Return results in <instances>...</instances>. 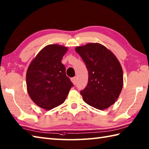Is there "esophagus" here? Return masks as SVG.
Segmentation results:
<instances>
[{"instance_id": "esophagus-1", "label": "esophagus", "mask_w": 149, "mask_h": 149, "mask_svg": "<svg viewBox=\"0 0 149 149\" xmlns=\"http://www.w3.org/2000/svg\"><path fill=\"white\" fill-rule=\"evenodd\" d=\"M70 80L72 81V83L74 84H76L77 83V77H72L70 79Z\"/></svg>"}]
</instances>
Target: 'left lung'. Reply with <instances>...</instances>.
Segmentation results:
<instances>
[{
  "label": "left lung",
  "instance_id": "left-lung-1",
  "mask_svg": "<svg viewBox=\"0 0 149 149\" xmlns=\"http://www.w3.org/2000/svg\"><path fill=\"white\" fill-rule=\"evenodd\" d=\"M76 51L88 70V82L81 91L84 101L103 110L116 102L122 90L123 70L115 54L99 43L77 47Z\"/></svg>",
  "mask_w": 149,
  "mask_h": 149
}]
</instances>
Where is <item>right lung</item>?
<instances>
[{
  "mask_svg": "<svg viewBox=\"0 0 149 149\" xmlns=\"http://www.w3.org/2000/svg\"><path fill=\"white\" fill-rule=\"evenodd\" d=\"M68 47L58 44L44 47L31 61L26 73L27 92L38 106L52 109L65 102L73 84L61 63Z\"/></svg>",
  "mask_w": 149,
  "mask_h": 149,
  "instance_id": "add662e5",
  "label": "right lung"
}]
</instances>
